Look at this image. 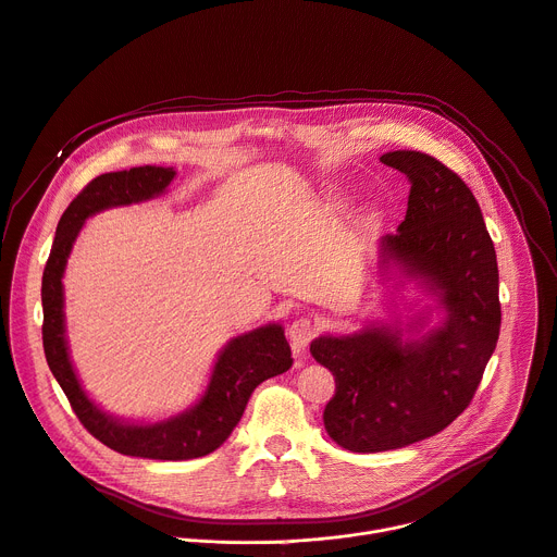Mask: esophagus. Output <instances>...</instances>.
<instances>
[{"mask_svg":"<svg viewBox=\"0 0 557 557\" xmlns=\"http://www.w3.org/2000/svg\"><path fill=\"white\" fill-rule=\"evenodd\" d=\"M313 335H315V329H313V322L309 318H297L288 326V339H290L293 350L297 352V356L305 352V348L313 339Z\"/></svg>","mask_w":557,"mask_h":557,"instance_id":"esophagus-1","label":"esophagus"}]
</instances>
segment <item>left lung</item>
Listing matches in <instances>:
<instances>
[{
  "mask_svg": "<svg viewBox=\"0 0 557 557\" xmlns=\"http://www.w3.org/2000/svg\"><path fill=\"white\" fill-rule=\"evenodd\" d=\"M380 162L411 184L407 215L382 239V258L422 277L446 320L416 342L380 326L311 344L335 377L326 433L352 453L401 448L444 431L471 404L502 322L495 248L465 180L420 150H393Z\"/></svg>",
  "mask_w": 557,
  "mask_h": 557,
  "instance_id": "1",
  "label": "left lung"
}]
</instances>
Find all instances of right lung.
<instances>
[{"instance_id": "right-lung-1", "label": "right lung", "mask_w": 557, "mask_h": 557, "mask_svg": "<svg viewBox=\"0 0 557 557\" xmlns=\"http://www.w3.org/2000/svg\"><path fill=\"white\" fill-rule=\"evenodd\" d=\"M173 169L137 166L104 173L88 182L64 211L41 277V339L48 369L53 371L71 409L84 429L109 448L148 460H193L213 453L237 426L250 393L264 380L290 369V346L280 324H267L228 342L220 352L211 384L195 407L158 424H126L99 411L82 391L69 360L64 337L62 275L73 242L86 218L111 207L133 205L166 190Z\"/></svg>"}]
</instances>
